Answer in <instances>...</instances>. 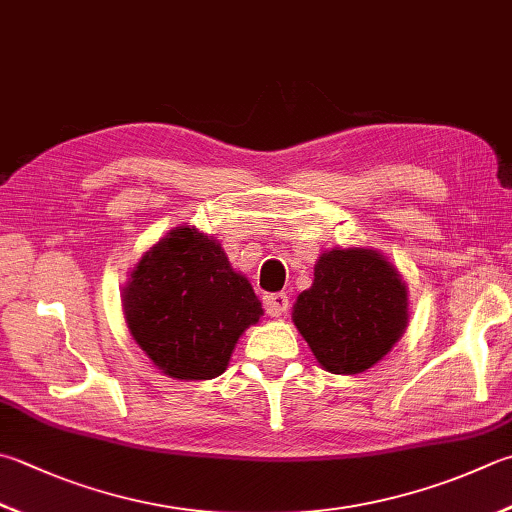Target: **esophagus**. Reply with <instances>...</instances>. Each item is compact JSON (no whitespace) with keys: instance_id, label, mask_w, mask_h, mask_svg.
<instances>
[{"instance_id":"esophagus-1","label":"esophagus","mask_w":512,"mask_h":512,"mask_svg":"<svg viewBox=\"0 0 512 512\" xmlns=\"http://www.w3.org/2000/svg\"><path fill=\"white\" fill-rule=\"evenodd\" d=\"M289 307V298L285 292H278V294H269L265 298V310L269 316H283Z\"/></svg>"}]
</instances>
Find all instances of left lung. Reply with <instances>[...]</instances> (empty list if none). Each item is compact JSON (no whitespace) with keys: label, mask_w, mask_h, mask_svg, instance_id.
I'll return each mask as SVG.
<instances>
[{"label":"left lung","mask_w":512,"mask_h":512,"mask_svg":"<svg viewBox=\"0 0 512 512\" xmlns=\"http://www.w3.org/2000/svg\"><path fill=\"white\" fill-rule=\"evenodd\" d=\"M408 323V292L372 249H332L318 258L312 287L298 296L294 325L316 361L334 374L379 363Z\"/></svg>","instance_id":"left-lung-1"}]
</instances>
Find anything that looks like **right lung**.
Listing matches in <instances>:
<instances>
[{
    "mask_svg": "<svg viewBox=\"0 0 512 512\" xmlns=\"http://www.w3.org/2000/svg\"><path fill=\"white\" fill-rule=\"evenodd\" d=\"M263 307L216 240L194 227L173 229L142 256L124 289L133 339L173 379L223 374L238 336Z\"/></svg>",
    "mask_w": 512,
    "mask_h": 512,
    "instance_id": "obj_1",
    "label": "right lung"
}]
</instances>
